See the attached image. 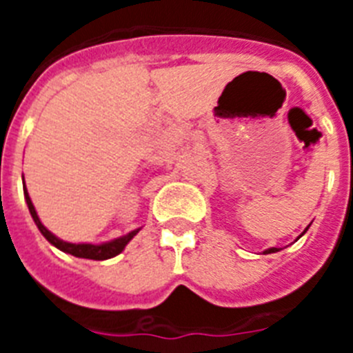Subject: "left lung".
<instances>
[{
    "label": "left lung",
    "mask_w": 353,
    "mask_h": 353,
    "mask_svg": "<svg viewBox=\"0 0 353 353\" xmlns=\"http://www.w3.org/2000/svg\"><path fill=\"white\" fill-rule=\"evenodd\" d=\"M307 228H310V226H307ZM307 228H305L304 232H302V233H301V236H302V235H304V233H305V232H307ZM277 251H281V249H279V248H270V249H265V251H263V252H265V254H270V252H277Z\"/></svg>",
    "instance_id": "left-lung-1"
}]
</instances>
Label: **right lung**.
<instances>
[{"instance_id": "1", "label": "right lung", "mask_w": 353, "mask_h": 353, "mask_svg": "<svg viewBox=\"0 0 353 353\" xmlns=\"http://www.w3.org/2000/svg\"><path fill=\"white\" fill-rule=\"evenodd\" d=\"M24 199H26L31 217H33V221H35L40 233H42V235L46 236V239H48L54 248H58L63 252H68V254H72V256H76V258H86V260H109V258L120 254V252L125 249V245L129 244L130 240L138 235V232L141 230V228H138V230H132V232L127 233V235L118 236V239L109 240V242H102V244H72V242H65V240L58 239L54 233H51L48 228L43 226L42 221L39 219V214H37L35 207H33V203H31V198L30 194H28L26 183H24Z\"/></svg>"}]
</instances>
